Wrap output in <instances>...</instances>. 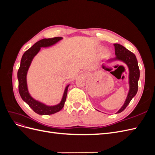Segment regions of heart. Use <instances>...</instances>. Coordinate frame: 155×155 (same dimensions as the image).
<instances>
[{"mask_svg":"<svg viewBox=\"0 0 155 155\" xmlns=\"http://www.w3.org/2000/svg\"><path fill=\"white\" fill-rule=\"evenodd\" d=\"M102 49H103V48L101 47V46H99V47L97 48V50H98V51H101ZM103 55H104L105 56V57H108V56H109V55H110V53H109V50H107V49L104 50V51H103Z\"/></svg>","mask_w":155,"mask_h":155,"instance_id":"heart-1","label":"heart"}]
</instances>
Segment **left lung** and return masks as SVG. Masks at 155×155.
<instances>
[{
    "label": "left lung",
    "instance_id": "left-lung-1",
    "mask_svg": "<svg viewBox=\"0 0 155 155\" xmlns=\"http://www.w3.org/2000/svg\"><path fill=\"white\" fill-rule=\"evenodd\" d=\"M115 49L116 58L110 59L107 62H112L114 61H121L127 64L129 68V91L124 104L116 113H120L127 107L131 100L135 96L138 92V82L140 78V70L138 61L135 55L130 51L125 48L120 44H114Z\"/></svg>",
    "mask_w": 155,
    "mask_h": 155
}]
</instances>
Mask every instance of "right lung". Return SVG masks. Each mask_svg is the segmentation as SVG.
Returning <instances> with one entry per match:
<instances>
[{
  "mask_svg": "<svg viewBox=\"0 0 155 155\" xmlns=\"http://www.w3.org/2000/svg\"><path fill=\"white\" fill-rule=\"evenodd\" d=\"M61 39H63V37H56L54 38L43 39L37 41L30 48L25 51L21 61V65L17 72L18 92H19L22 100L25 101L35 112L40 115L53 114L63 109L64 105V102L66 101L68 88L70 85H68L65 88L61 101H60L59 104L53 106H48L44 104L43 103L34 99L30 94L26 81L27 73L33 59L38 54L41 47H49V46L56 44Z\"/></svg>",
  "mask_w": 155,
  "mask_h": 155,
  "instance_id": "add662e5",
  "label": "right lung"
}]
</instances>
